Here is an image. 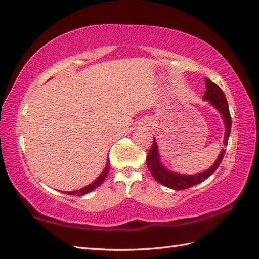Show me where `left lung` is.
I'll return each mask as SVG.
<instances>
[{"instance_id": "8db88e82", "label": "left lung", "mask_w": 259, "mask_h": 259, "mask_svg": "<svg viewBox=\"0 0 259 259\" xmlns=\"http://www.w3.org/2000/svg\"><path fill=\"white\" fill-rule=\"evenodd\" d=\"M205 84H206V91H205V94L203 95V100L208 101L210 104L221 113L224 120V125H225L224 145H227L228 137H229V134H231V128H232V117H231V113H229L227 100L220 86L216 85L215 83H212L209 78L207 77L205 78ZM224 154H225V149L223 148L220 155H218L216 162L212 164L208 169L202 171V173H198L195 175L178 174V173H175V171H171L166 168L163 165V163L160 162L156 140L154 139L153 145L151 149H149L148 155H147L146 164L149 171H151V174L153 175L155 180H156V182H158L159 184H162V185L168 188L176 189V191H182V189L189 188L204 182L205 180H207V178L218 168V166L221 165Z\"/></svg>"}]
</instances>
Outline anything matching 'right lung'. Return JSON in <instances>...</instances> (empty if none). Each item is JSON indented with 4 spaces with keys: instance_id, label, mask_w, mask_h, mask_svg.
<instances>
[{
    "instance_id": "1",
    "label": "right lung",
    "mask_w": 259,
    "mask_h": 259,
    "mask_svg": "<svg viewBox=\"0 0 259 259\" xmlns=\"http://www.w3.org/2000/svg\"><path fill=\"white\" fill-rule=\"evenodd\" d=\"M110 168H111V164H110V159H106V165H105V168L103 169V171L101 173V175L96 178V180L91 183L90 185L85 186L81 189H77V191H73V192H65V194H68V195H76V196H82V195H85L88 194L90 192L93 191V189L99 187L101 184L105 181V178L107 177L108 175V171H110Z\"/></svg>"
}]
</instances>
